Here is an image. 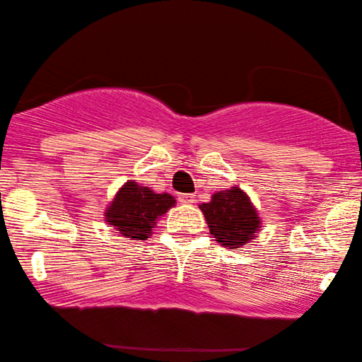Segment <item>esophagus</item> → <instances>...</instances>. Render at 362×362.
Masks as SVG:
<instances>
[{
  "mask_svg": "<svg viewBox=\"0 0 362 362\" xmlns=\"http://www.w3.org/2000/svg\"><path fill=\"white\" fill-rule=\"evenodd\" d=\"M177 201H180L181 204H192L196 203V198L194 194H180L177 196Z\"/></svg>",
  "mask_w": 362,
  "mask_h": 362,
  "instance_id": "esophagus-1",
  "label": "esophagus"
}]
</instances>
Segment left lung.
Masks as SVG:
<instances>
[{
  "label": "left lung",
  "mask_w": 362,
  "mask_h": 362,
  "mask_svg": "<svg viewBox=\"0 0 362 362\" xmlns=\"http://www.w3.org/2000/svg\"><path fill=\"white\" fill-rule=\"evenodd\" d=\"M199 209L216 241L231 251L247 246L262 224L247 192L238 186L214 192L209 203L199 204Z\"/></svg>",
  "instance_id": "left-lung-1"
}]
</instances>
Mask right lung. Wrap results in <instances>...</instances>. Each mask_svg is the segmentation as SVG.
I'll use <instances>...</instances> for the list:
<instances>
[{
    "label": "right lung",
    "mask_w": 362,
    "mask_h": 362,
    "mask_svg": "<svg viewBox=\"0 0 362 362\" xmlns=\"http://www.w3.org/2000/svg\"><path fill=\"white\" fill-rule=\"evenodd\" d=\"M176 199L170 192H154L133 180L119 187L105 211V221L119 236L144 241L153 234L163 214L175 208Z\"/></svg>",
    "instance_id": "add662e5"
}]
</instances>
